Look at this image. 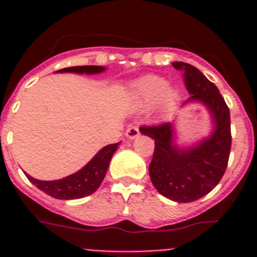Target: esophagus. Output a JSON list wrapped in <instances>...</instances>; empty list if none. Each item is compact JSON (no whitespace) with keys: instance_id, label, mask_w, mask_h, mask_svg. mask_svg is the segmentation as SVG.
<instances>
[{"instance_id":"esophagus-1","label":"esophagus","mask_w":257,"mask_h":257,"mask_svg":"<svg viewBox=\"0 0 257 257\" xmlns=\"http://www.w3.org/2000/svg\"><path fill=\"white\" fill-rule=\"evenodd\" d=\"M140 135V131H139V128H138V127H128V128H127V131H126V138L127 139H130V140H134V139H136V138H138V136Z\"/></svg>"}]
</instances>
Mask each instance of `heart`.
Returning a JSON list of instances; mask_svg holds the SVG:
<instances>
[{
	"label": "heart",
	"mask_w": 257,
	"mask_h": 257,
	"mask_svg": "<svg viewBox=\"0 0 257 257\" xmlns=\"http://www.w3.org/2000/svg\"><path fill=\"white\" fill-rule=\"evenodd\" d=\"M130 96L134 105L140 110L156 105L158 117L171 113L180 101L178 87L169 85V81L156 74H147L131 83Z\"/></svg>",
	"instance_id": "heart-1"
}]
</instances>
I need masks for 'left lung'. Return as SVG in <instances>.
Masks as SVG:
<instances>
[{"label": "left lung", "mask_w": 257, "mask_h": 257, "mask_svg": "<svg viewBox=\"0 0 257 257\" xmlns=\"http://www.w3.org/2000/svg\"><path fill=\"white\" fill-rule=\"evenodd\" d=\"M172 67L184 70L190 94L183 106L194 103L205 106L211 133L190 144H179L178 117L161 126L142 127L140 133L156 144L149 165L154 188L166 198L188 203L210 193L225 172L231 147L230 112L219 88L201 70L183 61H174Z\"/></svg>", "instance_id": "1"}]
</instances>
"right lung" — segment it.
Instances as JSON below:
<instances>
[{
    "label": "right lung",
    "instance_id": "add662e5",
    "mask_svg": "<svg viewBox=\"0 0 257 257\" xmlns=\"http://www.w3.org/2000/svg\"><path fill=\"white\" fill-rule=\"evenodd\" d=\"M106 68L101 65H77V67L64 68L56 70V73H78V74H99L105 72ZM119 143L105 145L97 152L91 160L88 161L82 169L74 174L65 176L59 180H38L26 174L32 184H35L38 189L45 192L49 196L56 199H78L87 197L96 192L100 187L101 181L105 178L108 171L109 162L113 154L117 151Z\"/></svg>",
    "mask_w": 257,
    "mask_h": 257
}]
</instances>
